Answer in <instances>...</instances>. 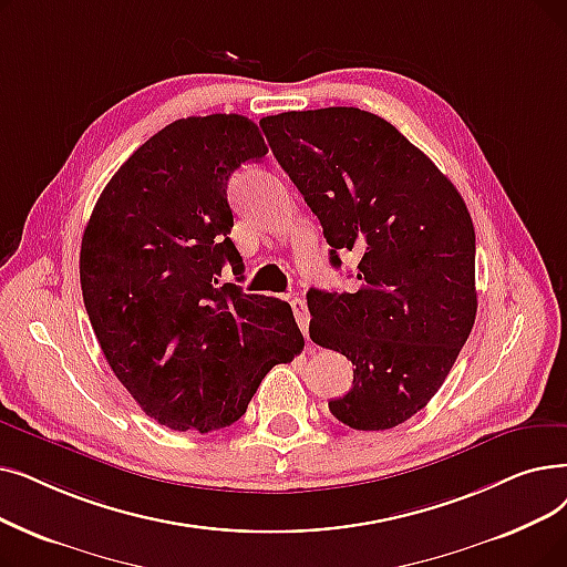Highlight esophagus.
Masks as SVG:
<instances>
[{
  "label": "esophagus",
  "mask_w": 567,
  "mask_h": 567,
  "mask_svg": "<svg viewBox=\"0 0 567 567\" xmlns=\"http://www.w3.org/2000/svg\"><path fill=\"white\" fill-rule=\"evenodd\" d=\"M289 303H291L293 317H297V322H299V327H301V331H303L306 340H310V336H308V327H310V312H308V306H306V301H303V299H291Z\"/></svg>",
  "instance_id": "34e87169"
}]
</instances>
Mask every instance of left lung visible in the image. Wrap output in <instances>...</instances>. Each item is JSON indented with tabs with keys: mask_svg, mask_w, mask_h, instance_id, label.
I'll return each mask as SVG.
<instances>
[{
	"mask_svg": "<svg viewBox=\"0 0 567 567\" xmlns=\"http://www.w3.org/2000/svg\"><path fill=\"white\" fill-rule=\"evenodd\" d=\"M278 164L331 245L361 255L350 293L308 291L310 338L348 357L338 422L386 431L426 408L473 331L475 227L458 189L380 115L352 106L261 117Z\"/></svg>",
	"mask_w": 567,
	"mask_h": 567,
	"instance_id": "8db88e82",
	"label": "left lung"
}]
</instances>
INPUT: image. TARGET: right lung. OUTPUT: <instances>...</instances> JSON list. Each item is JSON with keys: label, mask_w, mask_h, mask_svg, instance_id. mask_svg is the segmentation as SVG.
<instances>
[{"label": "right lung", "mask_w": 567, "mask_h": 567, "mask_svg": "<svg viewBox=\"0 0 567 567\" xmlns=\"http://www.w3.org/2000/svg\"><path fill=\"white\" fill-rule=\"evenodd\" d=\"M268 153L236 113L183 117L117 168L81 243L83 301L115 378L171 431L225 429L303 350L291 306L217 285L243 270L227 185Z\"/></svg>", "instance_id": "1"}]
</instances>
